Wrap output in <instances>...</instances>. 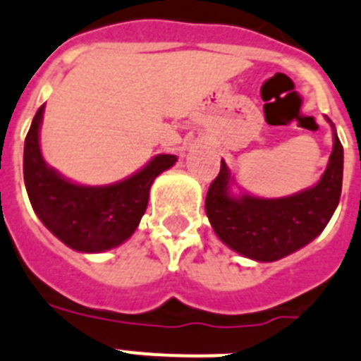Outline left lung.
<instances>
[{"label": "left lung", "mask_w": 361, "mask_h": 361, "mask_svg": "<svg viewBox=\"0 0 361 361\" xmlns=\"http://www.w3.org/2000/svg\"><path fill=\"white\" fill-rule=\"evenodd\" d=\"M334 145L327 169L314 187L285 196L256 198L250 194L234 196L227 163L209 187L205 212L216 236L225 245L256 262H276L311 243L325 228L336 211L343 180V147L332 121Z\"/></svg>", "instance_id": "1"}]
</instances>
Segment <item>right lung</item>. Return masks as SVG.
I'll use <instances>...</instances> for the list:
<instances>
[{"label": "right lung", "instance_id": "right-lung-1", "mask_svg": "<svg viewBox=\"0 0 361 361\" xmlns=\"http://www.w3.org/2000/svg\"><path fill=\"white\" fill-rule=\"evenodd\" d=\"M45 105L37 109L25 137L23 178L34 212L67 247L80 252H103L133 236L145 214L150 185L178 158L158 154L142 171L112 185L72 183L49 167L39 149Z\"/></svg>", "mask_w": 361, "mask_h": 361}]
</instances>
